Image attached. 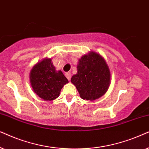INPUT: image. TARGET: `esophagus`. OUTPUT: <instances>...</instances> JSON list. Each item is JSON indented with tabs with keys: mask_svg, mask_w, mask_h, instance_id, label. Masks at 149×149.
I'll use <instances>...</instances> for the list:
<instances>
[{
	"mask_svg": "<svg viewBox=\"0 0 149 149\" xmlns=\"http://www.w3.org/2000/svg\"><path fill=\"white\" fill-rule=\"evenodd\" d=\"M65 76H66V78L67 79H68V80H70L71 78V73L70 72H67L65 73Z\"/></svg>",
	"mask_w": 149,
	"mask_h": 149,
	"instance_id": "1",
	"label": "esophagus"
}]
</instances>
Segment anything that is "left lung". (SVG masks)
<instances>
[{
    "label": "left lung",
    "instance_id": "8db88e82",
    "mask_svg": "<svg viewBox=\"0 0 149 149\" xmlns=\"http://www.w3.org/2000/svg\"><path fill=\"white\" fill-rule=\"evenodd\" d=\"M78 72L71 79L80 97L93 101L103 96L110 86V71L105 59L90 52L79 59Z\"/></svg>",
    "mask_w": 149,
    "mask_h": 149
}]
</instances>
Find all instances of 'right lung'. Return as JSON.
<instances>
[{
	"mask_svg": "<svg viewBox=\"0 0 149 149\" xmlns=\"http://www.w3.org/2000/svg\"><path fill=\"white\" fill-rule=\"evenodd\" d=\"M30 82L33 90L45 101H52L59 96L68 80L61 70L56 71L51 58L37 63L30 72Z\"/></svg>",
	"mask_w": 149,
	"mask_h": 149,
	"instance_id": "obj_1",
	"label": "right lung"
}]
</instances>
